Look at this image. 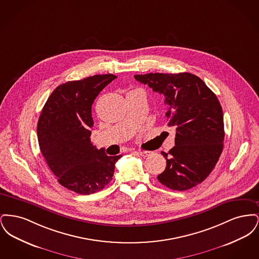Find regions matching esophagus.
<instances>
[{"label": "esophagus", "mask_w": 259, "mask_h": 259, "mask_svg": "<svg viewBox=\"0 0 259 259\" xmlns=\"http://www.w3.org/2000/svg\"><path fill=\"white\" fill-rule=\"evenodd\" d=\"M138 153H139L141 156L147 157V156H149V155L151 154V151H148V150H139Z\"/></svg>", "instance_id": "34e87169"}]
</instances>
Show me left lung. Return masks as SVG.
<instances>
[{
	"label": "left lung",
	"mask_w": 259,
	"mask_h": 259,
	"mask_svg": "<svg viewBox=\"0 0 259 259\" xmlns=\"http://www.w3.org/2000/svg\"><path fill=\"white\" fill-rule=\"evenodd\" d=\"M165 97L168 125L176 127L175 147L161 152L166 169L157 176L166 187L184 191L201 184L218 163L223 148V113L215 94L190 73L136 74Z\"/></svg>",
	"instance_id": "1"
}]
</instances>
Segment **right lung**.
I'll return each instance as SVG.
<instances>
[{
	"label": "right lung",
	"instance_id": "obj_1",
	"mask_svg": "<svg viewBox=\"0 0 259 259\" xmlns=\"http://www.w3.org/2000/svg\"><path fill=\"white\" fill-rule=\"evenodd\" d=\"M114 78V74H96L56 87L37 121L38 146L50 170L62 186L78 194L102 190L122 156H108L90 139L92 104Z\"/></svg>",
	"mask_w": 259,
	"mask_h": 259
}]
</instances>
